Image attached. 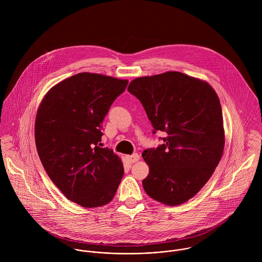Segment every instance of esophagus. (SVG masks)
I'll list each match as a JSON object with an SVG mask.
<instances>
[{"mask_svg":"<svg viewBox=\"0 0 262 262\" xmlns=\"http://www.w3.org/2000/svg\"><path fill=\"white\" fill-rule=\"evenodd\" d=\"M126 158L128 159V161H129L130 163H134V162H137V161L140 159V156H139L137 153H134V154H132V155H127Z\"/></svg>","mask_w":262,"mask_h":262,"instance_id":"34e87169","label":"esophagus"}]
</instances>
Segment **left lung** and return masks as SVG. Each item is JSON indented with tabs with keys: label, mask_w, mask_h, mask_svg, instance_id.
I'll list each match as a JSON object with an SVG mask.
<instances>
[{
	"label": "left lung",
	"mask_w": 262,
	"mask_h": 262,
	"mask_svg": "<svg viewBox=\"0 0 262 262\" xmlns=\"http://www.w3.org/2000/svg\"><path fill=\"white\" fill-rule=\"evenodd\" d=\"M128 92L141 102L154 130L167 133L163 144L142 153L149 166L144 190L163 205H182L207 184L223 155L219 97L206 80L179 72L137 77Z\"/></svg>",
	"instance_id": "1"
}]
</instances>
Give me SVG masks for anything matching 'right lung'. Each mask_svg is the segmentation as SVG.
Returning a JSON list of instances; mask_svg holds the SVG:
<instances>
[{"instance_id": "obj_1", "label": "right lung", "mask_w": 262, "mask_h": 262, "mask_svg": "<svg viewBox=\"0 0 262 262\" xmlns=\"http://www.w3.org/2000/svg\"><path fill=\"white\" fill-rule=\"evenodd\" d=\"M127 79L80 73L53 85L35 119V143L48 177L83 208L110 203L124 174L121 158L98 143L102 124Z\"/></svg>"}]
</instances>
